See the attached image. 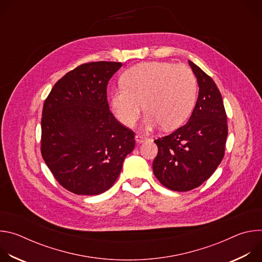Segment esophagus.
<instances>
[{"label": "esophagus", "instance_id": "1", "mask_svg": "<svg viewBox=\"0 0 262 262\" xmlns=\"http://www.w3.org/2000/svg\"><path fill=\"white\" fill-rule=\"evenodd\" d=\"M135 140H136V142H137V143L141 144V143H144L145 141H147V140H148V138H147V137H145V136H142V135H137V136L135 137Z\"/></svg>", "mask_w": 262, "mask_h": 262}]
</instances>
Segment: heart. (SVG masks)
<instances>
[{
  "mask_svg": "<svg viewBox=\"0 0 262 262\" xmlns=\"http://www.w3.org/2000/svg\"><path fill=\"white\" fill-rule=\"evenodd\" d=\"M121 81L122 86L111 92V105L126 126L137 122L144 106V129L162 125L165 130H172L181 126L194 108L197 81L186 66L143 62L128 68Z\"/></svg>",
  "mask_w": 262,
  "mask_h": 262,
  "instance_id": "obj_1",
  "label": "heart"
}]
</instances>
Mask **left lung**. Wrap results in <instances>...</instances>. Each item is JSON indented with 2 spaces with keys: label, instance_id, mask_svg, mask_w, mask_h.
I'll list each match as a JSON object with an SVG mask.
<instances>
[{
  "label": "left lung",
  "instance_id": "left-lung-1",
  "mask_svg": "<svg viewBox=\"0 0 262 262\" xmlns=\"http://www.w3.org/2000/svg\"><path fill=\"white\" fill-rule=\"evenodd\" d=\"M189 64L199 93L193 113L183 126L156 140L159 152L152 169L166 188L193 190L207 180L224 158L228 135L222 95L213 80L195 63Z\"/></svg>",
  "mask_w": 262,
  "mask_h": 262
}]
</instances>
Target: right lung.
<instances>
[{
    "label": "right lung",
    "instance_id": "obj_1",
    "mask_svg": "<svg viewBox=\"0 0 262 262\" xmlns=\"http://www.w3.org/2000/svg\"><path fill=\"white\" fill-rule=\"evenodd\" d=\"M121 66L82 64L60 79L45 101L41 155L57 181L73 194L108 190L135 148V134L116 120L106 99L107 83Z\"/></svg>",
    "mask_w": 262,
    "mask_h": 262
}]
</instances>
